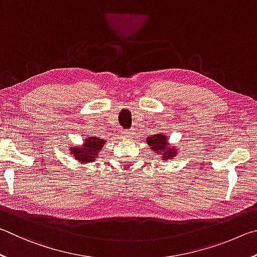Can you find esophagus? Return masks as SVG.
I'll return each instance as SVG.
<instances>
[{
	"mask_svg": "<svg viewBox=\"0 0 257 257\" xmlns=\"http://www.w3.org/2000/svg\"><path fill=\"white\" fill-rule=\"evenodd\" d=\"M133 134L134 133L131 131H125V132H123V137H124V139H126V140H128V139H132Z\"/></svg>",
	"mask_w": 257,
	"mask_h": 257,
	"instance_id": "esophagus-1",
	"label": "esophagus"
}]
</instances>
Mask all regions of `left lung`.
<instances>
[{
	"label": "left lung",
	"instance_id": "left-lung-1",
	"mask_svg": "<svg viewBox=\"0 0 257 257\" xmlns=\"http://www.w3.org/2000/svg\"><path fill=\"white\" fill-rule=\"evenodd\" d=\"M148 146L150 147V150L155 152V155H158L163 160L174 159L178 156L179 148L176 146L170 145L168 141V137L164 133L154 134L147 139Z\"/></svg>",
	"mask_w": 257,
	"mask_h": 257
}]
</instances>
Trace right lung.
Instances as JSON below:
<instances>
[{
	"label": "right lung",
	"mask_w": 257,
	"mask_h": 257,
	"mask_svg": "<svg viewBox=\"0 0 257 257\" xmlns=\"http://www.w3.org/2000/svg\"><path fill=\"white\" fill-rule=\"evenodd\" d=\"M106 141L94 136H89L84 138L82 146L70 147V155L74 157V159L81 165L94 163L98 158L100 151L103 149Z\"/></svg>",
	"instance_id": "right-lung-1"
}]
</instances>
